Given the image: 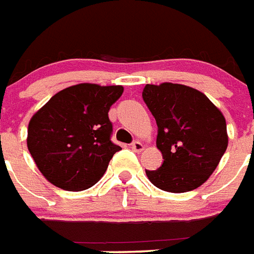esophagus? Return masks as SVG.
Returning a JSON list of instances; mask_svg holds the SVG:
<instances>
[{
  "instance_id": "1",
  "label": "esophagus",
  "mask_w": 254,
  "mask_h": 254,
  "mask_svg": "<svg viewBox=\"0 0 254 254\" xmlns=\"http://www.w3.org/2000/svg\"><path fill=\"white\" fill-rule=\"evenodd\" d=\"M131 148H132V151H135V152H141L144 149V145L140 143V141L135 140V141L131 144Z\"/></svg>"
}]
</instances>
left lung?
I'll return each mask as SVG.
<instances>
[{"label": "left lung", "mask_w": 254, "mask_h": 254, "mask_svg": "<svg viewBox=\"0 0 254 254\" xmlns=\"http://www.w3.org/2000/svg\"><path fill=\"white\" fill-rule=\"evenodd\" d=\"M143 99L157 123L164 162L145 170L156 188L186 192L199 188L216 169L228 145L222 111L196 89L164 82L145 85Z\"/></svg>", "instance_id": "8db88e82"}]
</instances>
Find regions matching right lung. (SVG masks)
<instances>
[{"label":"right lung","mask_w":254,"mask_h":254,"mask_svg":"<svg viewBox=\"0 0 254 254\" xmlns=\"http://www.w3.org/2000/svg\"><path fill=\"white\" fill-rule=\"evenodd\" d=\"M121 85L78 84L55 94L28 123L27 148L52 185L69 191L92 188L122 148L111 141L109 110Z\"/></svg>","instance_id":"1"}]
</instances>
